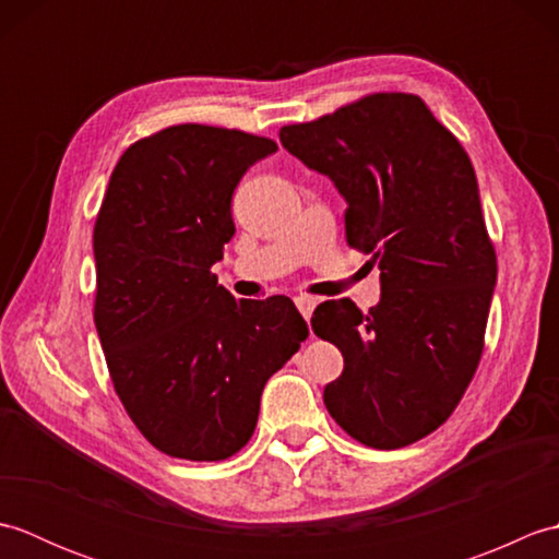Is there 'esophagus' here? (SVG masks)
Returning <instances> with one entry per match:
<instances>
[{
  "label": "esophagus",
  "instance_id": "esophagus-1",
  "mask_svg": "<svg viewBox=\"0 0 559 559\" xmlns=\"http://www.w3.org/2000/svg\"><path fill=\"white\" fill-rule=\"evenodd\" d=\"M295 305H298L300 314L307 319V322H310L314 307H317V300L314 298H307V295H300V298H295Z\"/></svg>",
  "mask_w": 559,
  "mask_h": 559
}]
</instances>
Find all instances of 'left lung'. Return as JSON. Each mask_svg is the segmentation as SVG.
Listing matches in <instances>:
<instances>
[{
	"instance_id": "8db88e82",
	"label": "left lung",
	"mask_w": 559,
	"mask_h": 559,
	"mask_svg": "<svg viewBox=\"0 0 559 559\" xmlns=\"http://www.w3.org/2000/svg\"><path fill=\"white\" fill-rule=\"evenodd\" d=\"M278 136L334 182L348 245L370 254L382 286L367 314L348 298L314 310V334L343 353L326 411L367 447L418 442L476 374L497 283L471 158L411 93H374Z\"/></svg>"
}]
</instances>
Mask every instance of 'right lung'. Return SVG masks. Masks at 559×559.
<instances>
[{"instance_id":"1","label":"right lung","mask_w":559,"mask_h":559,"mask_svg":"<svg viewBox=\"0 0 559 559\" xmlns=\"http://www.w3.org/2000/svg\"><path fill=\"white\" fill-rule=\"evenodd\" d=\"M276 151L177 124L129 146L110 175L93 230L96 329L129 418L168 456L240 451L269 377L310 334L290 298L235 302L211 273L235 235V187Z\"/></svg>"}]
</instances>
